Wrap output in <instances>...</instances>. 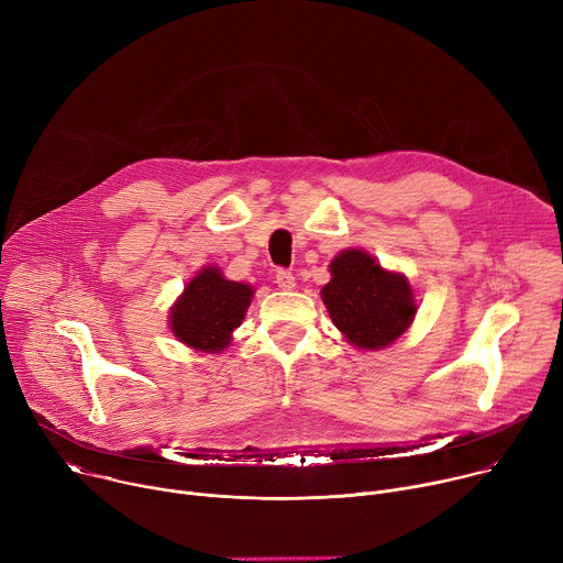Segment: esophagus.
<instances>
[{
  "instance_id": "34e87169",
  "label": "esophagus",
  "mask_w": 563,
  "mask_h": 563,
  "mask_svg": "<svg viewBox=\"0 0 563 563\" xmlns=\"http://www.w3.org/2000/svg\"><path fill=\"white\" fill-rule=\"evenodd\" d=\"M276 285H278L280 289L289 291V289H294V287H296V278H294V274H291V272H287V269H278V272H276Z\"/></svg>"
}]
</instances>
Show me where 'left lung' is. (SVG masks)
<instances>
[{
	"instance_id": "1",
	"label": "left lung",
	"mask_w": 563,
	"mask_h": 563,
	"mask_svg": "<svg viewBox=\"0 0 563 563\" xmlns=\"http://www.w3.org/2000/svg\"><path fill=\"white\" fill-rule=\"evenodd\" d=\"M320 289L332 323L358 350L376 352L404 336L419 311L406 274L385 269L365 250H343Z\"/></svg>"
}]
</instances>
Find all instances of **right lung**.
Here are the masks:
<instances>
[{"instance_id": "right-lung-1", "label": "right lung", "mask_w": 563, "mask_h": 563, "mask_svg": "<svg viewBox=\"0 0 563 563\" xmlns=\"http://www.w3.org/2000/svg\"><path fill=\"white\" fill-rule=\"evenodd\" d=\"M254 291L247 283L224 278L220 267L205 265L169 307V330L196 352L222 354L245 320Z\"/></svg>"}]
</instances>
